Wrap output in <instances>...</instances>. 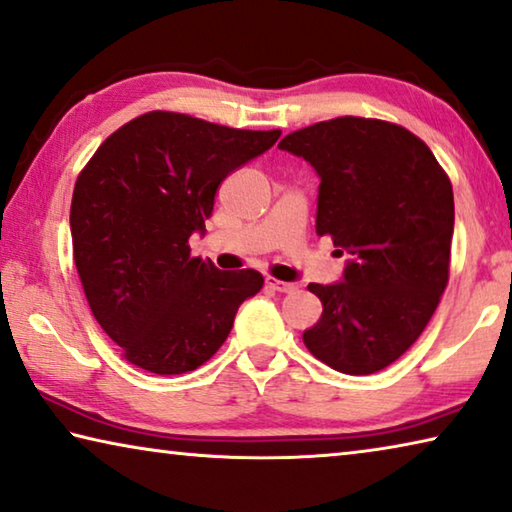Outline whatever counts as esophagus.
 Masks as SVG:
<instances>
[{
    "label": "esophagus",
    "mask_w": 512,
    "mask_h": 512,
    "mask_svg": "<svg viewBox=\"0 0 512 512\" xmlns=\"http://www.w3.org/2000/svg\"><path fill=\"white\" fill-rule=\"evenodd\" d=\"M266 285H269L273 291H280V294H289V291L296 289L294 282H282L278 278H266Z\"/></svg>",
    "instance_id": "obj_1"
}]
</instances>
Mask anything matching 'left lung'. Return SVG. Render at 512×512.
<instances>
[{"mask_svg":"<svg viewBox=\"0 0 512 512\" xmlns=\"http://www.w3.org/2000/svg\"><path fill=\"white\" fill-rule=\"evenodd\" d=\"M321 177L316 234L348 255L344 280L316 285L323 303L303 342L348 376L396 362L428 326L449 282L453 189L428 145L408 129L344 116L278 145Z\"/></svg>","mask_w":512,"mask_h":512,"instance_id":"left-lung-1","label":"left lung"}]
</instances>
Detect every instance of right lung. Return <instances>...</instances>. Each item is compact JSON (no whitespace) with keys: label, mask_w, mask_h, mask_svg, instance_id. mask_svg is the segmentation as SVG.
I'll use <instances>...</instances> for the list:
<instances>
[{"label":"right lung","mask_w":512,"mask_h":512,"mask_svg":"<svg viewBox=\"0 0 512 512\" xmlns=\"http://www.w3.org/2000/svg\"><path fill=\"white\" fill-rule=\"evenodd\" d=\"M280 134L150 111L116 129L81 170L72 255L93 316L127 362L159 376L198 369L262 289V273L191 257L189 237L205 234L225 177Z\"/></svg>","instance_id":"1"}]
</instances>
